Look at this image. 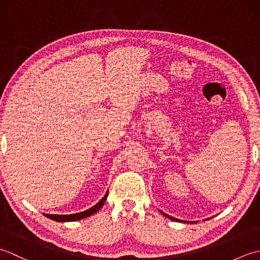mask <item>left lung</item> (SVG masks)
Listing matches in <instances>:
<instances>
[{
    "mask_svg": "<svg viewBox=\"0 0 260 260\" xmlns=\"http://www.w3.org/2000/svg\"><path fill=\"white\" fill-rule=\"evenodd\" d=\"M162 212V211H161ZM163 213V212H162ZM165 217H168V218H170V219H172V220H174V221H180V220H178V219H175V218H172V217H170V215H168V214H165V213H163Z\"/></svg>",
    "mask_w": 260,
    "mask_h": 260,
    "instance_id": "8db88e82",
    "label": "left lung"
}]
</instances>
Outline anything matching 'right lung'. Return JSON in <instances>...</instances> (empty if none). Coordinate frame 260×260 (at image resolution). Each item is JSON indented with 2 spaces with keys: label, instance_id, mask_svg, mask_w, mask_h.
Returning <instances> with one entry per match:
<instances>
[{
  "label": "right lung",
  "instance_id": "obj_1",
  "mask_svg": "<svg viewBox=\"0 0 260 260\" xmlns=\"http://www.w3.org/2000/svg\"><path fill=\"white\" fill-rule=\"evenodd\" d=\"M107 196H108V191H107L106 194L104 196V198L102 199V200L96 204V206H93L90 209L86 210V211H82V212H79V213H75V214H64V215H60V214H45V215H46L47 218H50L51 220H54V221H58V222L78 221V220L87 218V217H89V215L96 213L98 210L104 206V203H105V201H106V199H107Z\"/></svg>",
  "mask_w": 260,
  "mask_h": 260
}]
</instances>
